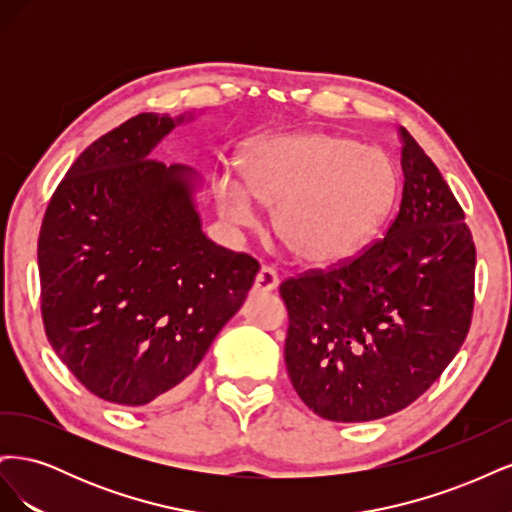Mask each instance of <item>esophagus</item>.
Listing matches in <instances>:
<instances>
[{
  "mask_svg": "<svg viewBox=\"0 0 512 512\" xmlns=\"http://www.w3.org/2000/svg\"><path fill=\"white\" fill-rule=\"evenodd\" d=\"M277 284H280V277H277L275 269L271 267H260L256 280H254V292L258 294H265V292H271L277 288Z\"/></svg>",
  "mask_w": 512,
  "mask_h": 512,
  "instance_id": "1",
  "label": "esophagus"
}]
</instances>
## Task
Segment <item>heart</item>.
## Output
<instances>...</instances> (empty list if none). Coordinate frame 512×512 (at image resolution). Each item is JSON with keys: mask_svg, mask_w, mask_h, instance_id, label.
Masks as SVG:
<instances>
[{"mask_svg": "<svg viewBox=\"0 0 512 512\" xmlns=\"http://www.w3.org/2000/svg\"><path fill=\"white\" fill-rule=\"evenodd\" d=\"M241 175L247 189L228 173L215 183L222 218L250 224L254 195L273 207L277 241L309 267H335L359 256L389 224L401 196L391 153L329 130L260 138L243 151Z\"/></svg>", "mask_w": 512, "mask_h": 512, "instance_id": "obj_1", "label": "heart"}]
</instances>
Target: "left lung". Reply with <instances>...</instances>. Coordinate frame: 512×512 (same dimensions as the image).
I'll return each instance as SVG.
<instances>
[{
  "instance_id": "8db88e82",
  "label": "left lung",
  "mask_w": 512,
  "mask_h": 512,
  "mask_svg": "<svg viewBox=\"0 0 512 512\" xmlns=\"http://www.w3.org/2000/svg\"><path fill=\"white\" fill-rule=\"evenodd\" d=\"M404 196L384 239L280 284L286 369L318 416L363 423L410 406L466 342L476 247L438 166L401 130Z\"/></svg>"
}]
</instances>
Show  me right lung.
<instances>
[{"mask_svg":"<svg viewBox=\"0 0 512 512\" xmlns=\"http://www.w3.org/2000/svg\"><path fill=\"white\" fill-rule=\"evenodd\" d=\"M173 128L141 113L100 136L40 226L46 337L89 393L117 406L179 393L260 269L203 235L188 170L149 158Z\"/></svg>","mask_w":512,"mask_h":512,"instance_id":"1","label":"right lung"}]
</instances>
